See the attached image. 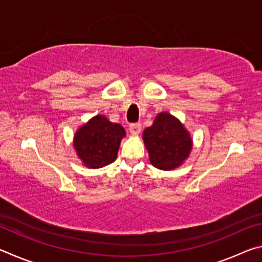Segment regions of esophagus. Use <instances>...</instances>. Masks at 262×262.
Wrapping results in <instances>:
<instances>
[{
    "mask_svg": "<svg viewBox=\"0 0 262 262\" xmlns=\"http://www.w3.org/2000/svg\"><path fill=\"white\" fill-rule=\"evenodd\" d=\"M141 129H142V126L140 125V123H132V125L129 126V132L132 135H139L141 133Z\"/></svg>",
    "mask_w": 262,
    "mask_h": 262,
    "instance_id": "esophagus-1",
    "label": "esophagus"
}]
</instances>
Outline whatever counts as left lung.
<instances>
[{"instance_id": "left-lung-1", "label": "left lung", "mask_w": 262, "mask_h": 262, "mask_svg": "<svg viewBox=\"0 0 262 262\" xmlns=\"http://www.w3.org/2000/svg\"><path fill=\"white\" fill-rule=\"evenodd\" d=\"M150 162L159 170L179 167L192 150V139L183 123L167 112L159 113L143 132Z\"/></svg>"}]
</instances>
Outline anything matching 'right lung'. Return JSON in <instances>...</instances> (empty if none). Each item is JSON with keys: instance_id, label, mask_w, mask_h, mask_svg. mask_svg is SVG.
<instances>
[{"instance_id": "right-lung-1", "label": "right lung", "mask_w": 262, "mask_h": 262, "mask_svg": "<svg viewBox=\"0 0 262 262\" xmlns=\"http://www.w3.org/2000/svg\"><path fill=\"white\" fill-rule=\"evenodd\" d=\"M125 128L111 122L104 115H96L75 133L74 148L83 165L104 167L117 159Z\"/></svg>"}]
</instances>
